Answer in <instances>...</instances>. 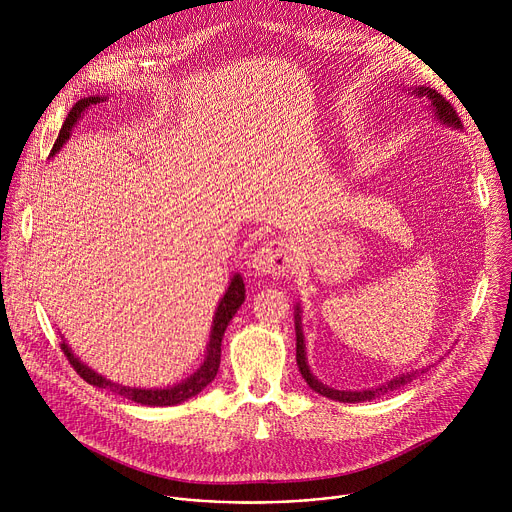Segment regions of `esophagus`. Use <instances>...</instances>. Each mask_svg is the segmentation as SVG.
<instances>
[{
  "mask_svg": "<svg viewBox=\"0 0 512 512\" xmlns=\"http://www.w3.org/2000/svg\"><path fill=\"white\" fill-rule=\"evenodd\" d=\"M291 251L283 241H269L261 245L253 259L251 267L257 275H283L289 269Z\"/></svg>",
  "mask_w": 512,
  "mask_h": 512,
  "instance_id": "1",
  "label": "esophagus"
}]
</instances>
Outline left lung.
Returning <instances> with one entry per match:
<instances>
[{"label": "left lung", "mask_w": 512, "mask_h": 512, "mask_svg": "<svg viewBox=\"0 0 512 512\" xmlns=\"http://www.w3.org/2000/svg\"><path fill=\"white\" fill-rule=\"evenodd\" d=\"M405 93H411L413 97L417 99H425L429 103V111L435 115V119L440 121L442 125H448V127H454V129H462L460 125V119L454 111V107L437 93L435 89H429V87H403ZM294 322H296V360H298V367H300V373L304 377V381L310 385L312 391H316L318 395L322 397H328L332 401H340V403H364V401H373L375 397H381L389 391H395L397 387H403L407 383H411L413 379H417L421 373H425V369L421 371H411V373H405V375H399L395 379H391L389 383L385 385H379L375 389H362V391H338L334 387H328L324 385L310 369L308 364V356H306V338H304V328H302V306L296 304V312H294Z\"/></svg>", "instance_id": "left-lung-1"}]
</instances>
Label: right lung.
Returning <instances> with one entry per match:
<instances>
[{
	"mask_svg": "<svg viewBox=\"0 0 512 512\" xmlns=\"http://www.w3.org/2000/svg\"><path fill=\"white\" fill-rule=\"evenodd\" d=\"M107 101V97H99V95H91V97H85L81 99L79 103H75V107L70 109L60 133H58V139L54 141V148H52V154L54 156L56 152H60L62 145L68 141L70 133H72V127L77 125V121L81 119V115L97 105V103H103ZM245 302V283H243V277L241 273H235L229 281V287L225 291V296L221 298V302H218L216 306V312L212 316V326H210V338H208V344H206V354H204V360L200 362V367L188 377L184 379L182 383H176L172 387H164V389H137V387H125V385H119V383H113L109 381L107 377L95 373L93 369H89L87 364L70 350V346L62 340L60 348L64 350L68 362L72 364V369H75L89 385L93 387H99V389H109L129 401H135L139 405H150V407H166V405H178V403H184L192 397H196L206 385H210L218 373V367H221V344H223V336H225V330L229 326V322L233 320V316L237 314V310L241 308V304Z\"/></svg>",
	"mask_w": 512,
	"mask_h": 512,
	"instance_id": "1",
	"label": "right lung"
}]
</instances>
